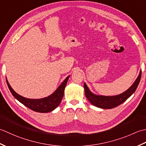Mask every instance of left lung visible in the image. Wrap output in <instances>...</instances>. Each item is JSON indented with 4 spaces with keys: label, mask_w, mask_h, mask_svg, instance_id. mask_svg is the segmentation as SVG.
<instances>
[{
    "label": "left lung",
    "mask_w": 146,
    "mask_h": 146,
    "mask_svg": "<svg viewBox=\"0 0 146 146\" xmlns=\"http://www.w3.org/2000/svg\"><path fill=\"white\" fill-rule=\"evenodd\" d=\"M141 70L140 71L137 78L133 84L123 93L115 96H103V95L95 94L90 91L87 84L84 82V87L85 94L92 105L103 109H111L121 105L129 98L135 91L137 88L141 81Z\"/></svg>",
    "instance_id": "left-lung-1"
}]
</instances>
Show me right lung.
<instances>
[{"instance_id":"obj_1","label":"right lung","mask_w":146,"mask_h":146,"mask_svg":"<svg viewBox=\"0 0 146 146\" xmlns=\"http://www.w3.org/2000/svg\"><path fill=\"white\" fill-rule=\"evenodd\" d=\"M69 77L70 76H68L52 94L45 98H40V99H30V98H26L21 96L12 88L7 78L6 82L11 93L20 103L35 111L39 113H48L54 110L56 107H58V106L60 105L62 98H63L65 88L66 86Z\"/></svg>"}]
</instances>
